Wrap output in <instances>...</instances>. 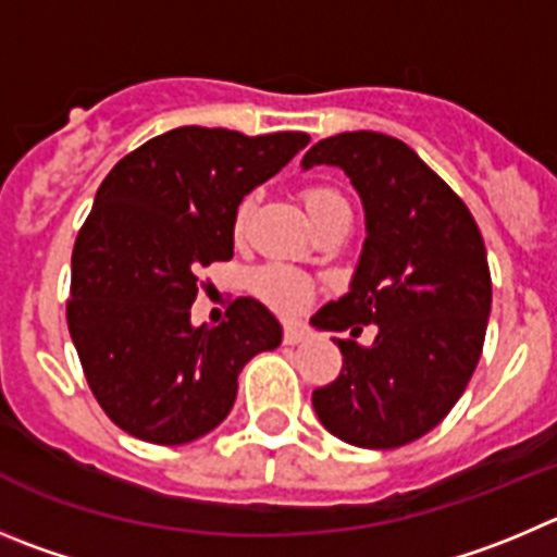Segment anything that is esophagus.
<instances>
[{"mask_svg":"<svg viewBox=\"0 0 557 557\" xmlns=\"http://www.w3.org/2000/svg\"><path fill=\"white\" fill-rule=\"evenodd\" d=\"M305 341V326L302 324H288L283 330V343L294 346V343H302Z\"/></svg>","mask_w":557,"mask_h":557,"instance_id":"esophagus-1","label":"esophagus"}]
</instances>
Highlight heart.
I'll return each instance as SVG.
<instances>
[{"label":"heart","instance_id":"heart-1","mask_svg":"<svg viewBox=\"0 0 557 557\" xmlns=\"http://www.w3.org/2000/svg\"><path fill=\"white\" fill-rule=\"evenodd\" d=\"M302 202L308 208L313 225H324L326 220H335V216H351L349 200L343 197L341 189L330 184H310L302 189ZM249 214H252V197H244L238 202L236 214H233V233L236 238L242 236L244 227H247ZM255 290L261 294L263 302L269 308H274L277 313H294V310L302 308L305 302L313 294V283L310 277H305L302 272H296L294 267H285V263H267L255 272L252 277Z\"/></svg>","mask_w":557,"mask_h":557}]
</instances>
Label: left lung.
I'll return each instance as SVG.
<instances>
[{"instance_id":"obj_1","label":"left lung","mask_w":557,"mask_h":557,"mask_svg":"<svg viewBox=\"0 0 557 557\" xmlns=\"http://www.w3.org/2000/svg\"><path fill=\"white\" fill-rule=\"evenodd\" d=\"M302 164L349 175L368 225L351 290L313 315L343 355L335 382L313 389V409L343 443L401 448L443 423L478 366L492 310L483 236L465 200L396 137L343 132ZM368 323L380 332L360 347Z\"/></svg>"}]
</instances>
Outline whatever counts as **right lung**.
I'll list each match as a JSON object with an SVG mask.
<instances>
[{
	"label": "right lung",
	"mask_w": 557,
	"mask_h": 557,
	"mask_svg": "<svg viewBox=\"0 0 557 557\" xmlns=\"http://www.w3.org/2000/svg\"><path fill=\"white\" fill-rule=\"evenodd\" d=\"M310 143L181 126L123 156L96 191L74 255L67 330L92 396L137 440L184 445L222 423L238 373L277 349L274 315L238 296L216 326H191L200 272L233 258L244 195Z\"/></svg>",
	"instance_id": "add662e5"
}]
</instances>
